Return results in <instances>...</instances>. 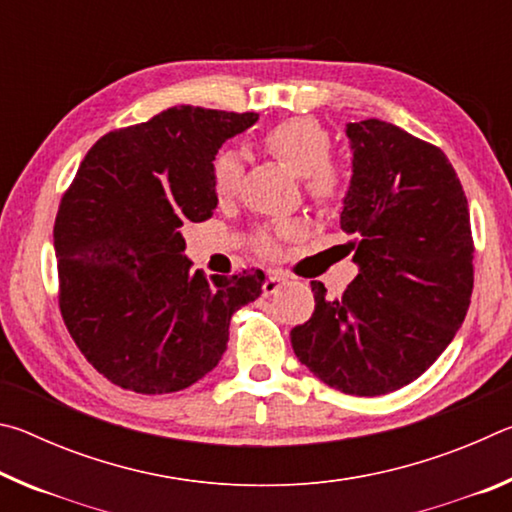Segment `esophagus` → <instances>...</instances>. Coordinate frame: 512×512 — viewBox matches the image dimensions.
<instances>
[{
    "label": "esophagus",
    "mask_w": 512,
    "mask_h": 512,
    "mask_svg": "<svg viewBox=\"0 0 512 512\" xmlns=\"http://www.w3.org/2000/svg\"><path fill=\"white\" fill-rule=\"evenodd\" d=\"M284 282H287V277H284L280 271H268L266 280H264V284H262L264 296H271V293H275L277 289H280Z\"/></svg>",
    "instance_id": "1"
}]
</instances>
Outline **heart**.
Returning a JSON list of instances; mask_svg holds the SVG:
<instances>
[{"label": "heart", "instance_id": "heart-1", "mask_svg": "<svg viewBox=\"0 0 512 512\" xmlns=\"http://www.w3.org/2000/svg\"><path fill=\"white\" fill-rule=\"evenodd\" d=\"M264 149L277 160L305 178L307 192L318 203L334 201L339 194V171L329 164V135L314 119L296 117L273 126L264 135ZM241 183V158L235 151H221L212 162V189L219 201H228L237 194ZM298 232L296 223H284L275 232H262L257 237V248L264 255L280 253V237H291Z\"/></svg>", "mask_w": 512, "mask_h": 512}]
</instances>
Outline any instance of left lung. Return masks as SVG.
Instances as JSON below:
<instances>
[{"mask_svg":"<svg viewBox=\"0 0 512 512\" xmlns=\"http://www.w3.org/2000/svg\"><path fill=\"white\" fill-rule=\"evenodd\" d=\"M352 178L341 228L359 275L343 298L311 282L316 309L291 329L300 363L336 391L411 384L463 325L474 284L467 198L447 155L379 119L345 126Z\"/></svg>","mask_w":512,"mask_h":512,"instance_id":"1","label":"left lung"}]
</instances>
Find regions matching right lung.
Returning <instances> with one entry per match:
<instances>
[{
  "mask_svg": "<svg viewBox=\"0 0 512 512\" xmlns=\"http://www.w3.org/2000/svg\"><path fill=\"white\" fill-rule=\"evenodd\" d=\"M255 112L176 106L103 135L58 207L60 311L83 357L126 391L176 393L228 348L230 318L264 273L192 271L183 225L216 210L212 160Z\"/></svg>",
  "mask_w": 512,
  "mask_h": 512,
  "instance_id": "add662e5",
  "label": "right lung"
}]
</instances>
